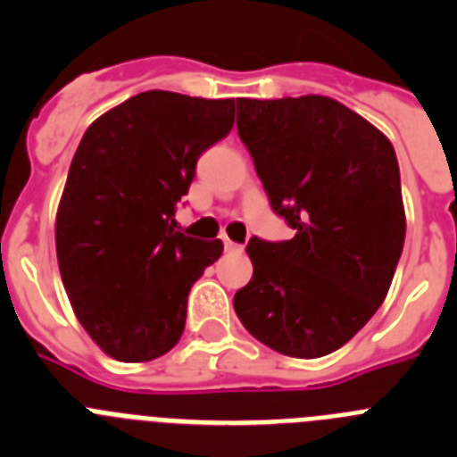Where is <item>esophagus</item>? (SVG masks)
Listing matches in <instances>:
<instances>
[{
  "instance_id": "1",
  "label": "esophagus",
  "mask_w": 457,
  "mask_h": 457,
  "mask_svg": "<svg viewBox=\"0 0 457 457\" xmlns=\"http://www.w3.org/2000/svg\"><path fill=\"white\" fill-rule=\"evenodd\" d=\"M221 242H224L226 252H242V245H237V242L228 240V237H221Z\"/></svg>"
}]
</instances>
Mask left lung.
<instances>
[{
  "label": "left lung",
  "mask_w": 457,
  "mask_h": 457,
  "mask_svg": "<svg viewBox=\"0 0 457 457\" xmlns=\"http://www.w3.org/2000/svg\"><path fill=\"white\" fill-rule=\"evenodd\" d=\"M247 146L290 240L252 237L253 277L233 297L249 334L288 357L334 353L373 318L405 242L391 141L325 96L237 98Z\"/></svg>",
  "instance_id": "1"
}]
</instances>
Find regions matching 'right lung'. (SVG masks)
Returning a JSON list of instances; mask_svg holds the SVG:
<instances>
[{"mask_svg": "<svg viewBox=\"0 0 457 457\" xmlns=\"http://www.w3.org/2000/svg\"><path fill=\"white\" fill-rule=\"evenodd\" d=\"M233 116L236 100L144 91L84 132L56 212V258L75 316L109 357L151 361L183 337L189 290L224 245L176 231V204Z\"/></svg>", "mask_w": 457, "mask_h": 457, "instance_id": "add662e5", "label": "right lung"}]
</instances>
